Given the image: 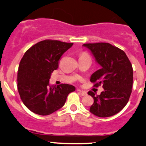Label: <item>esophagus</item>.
I'll use <instances>...</instances> for the list:
<instances>
[{
	"mask_svg": "<svg viewBox=\"0 0 146 146\" xmlns=\"http://www.w3.org/2000/svg\"><path fill=\"white\" fill-rule=\"evenodd\" d=\"M78 92H80V94H81L82 96H85V95H87V92H85V91H82V90H77Z\"/></svg>",
	"mask_w": 146,
	"mask_h": 146,
	"instance_id": "1",
	"label": "esophagus"
}]
</instances>
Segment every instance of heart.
<instances>
[{
	"instance_id": "obj_1",
	"label": "heart",
	"mask_w": 146,
	"mask_h": 146,
	"mask_svg": "<svg viewBox=\"0 0 146 146\" xmlns=\"http://www.w3.org/2000/svg\"><path fill=\"white\" fill-rule=\"evenodd\" d=\"M82 56H89V55H88L86 52L83 51V52H82L81 54H80V57H82Z\"/></svg>"
}]
</instances>
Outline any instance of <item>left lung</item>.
I'll list each match as a JSON object with an SVG mask.
<instances>
[{"label": "left lung", "instance_id": "8db88e82", "mask_svg": "<svg viewBox=\"0 0 146 146\" xmlns=\"http://www.w3.org/2000/svg\"><path fill=\"white\" fill-rule=\"evenodd\" d=\"M95 56L100 69L91 76L93 87L102 85L100 95L88 92L94 99L90 111L99 117H109L119 112L130 98L133 85V68L123 50L104 42L84 44Z\"/></svg>", "mask_w": 146, "mask_h": 146}]
</instances>
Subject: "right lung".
I'll use <instances>...</instances> for the list:
<instances>
[{
	"label": "right lung",
	"mask_w": 146,
	"mask_h": 146,
	"mask_svg": "<svg viewBox=\"0 0 146 146\" xmlns=\"http://www.w3.org/2000/svg\"><path fill=\"white\" fill-rule=\"evenodd\" d=\"M73 43L46 39L29 48L22 58L17 71L20 99L32 112L49 115L64 105L76 88L68 84L48 86L51 74L58 67L63 54Z\"/></svg>",
	"instance_id": "add662e5"
}]
</instances>
